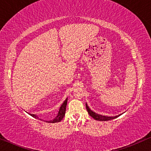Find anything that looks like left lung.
Wrapping results in <instances>:
<instances>
[{
	"instance_id": "1",
	"label": "left lung",
	"mask_w": 151,
	"mask_h": 151,
	"mask_svg": "<svg viewBox=\"0 0 151 151\" xmlns=\"http://www.w3.org/2000/svg\"><path fill=\"white\" fill-rule=\"evenodd\" d=\"M86 105V109H87V111L88 112V113L90 116H91V117H93L94 119H96V120L97 121H109V120H112V119H116L117 118L118 116H121L122 114H119V115H116V116H104V115H102V114H99L98 113H96V112H93V111H91V109H89L88 105L86 103L85 104Z\"/></svg>"
}]
</instances>
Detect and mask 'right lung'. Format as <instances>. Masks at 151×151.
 <instances>
[{
    "label": "right lung",
    "mask_w": 151,
    "mask_h": 151,
    "mask_svg": "<svg viewBox=\"0 0 151 151\" xmlns=\"http://www.w3.org/2000/svg\"><path fill=\"white\" fill-rule=\"evenodd\" d=\"M67 101H68V98H67L66 100H64V102H63V104L61 105V106H60V109H59V111H58V115L55 116V118H54L53 120H50L49 121H47V123H58V122H60V121H61L62 120V119L64 118V116L65 115V112H66V105H67ZM27 113H28V112H27ZM30 115H31L32 116H33L34 118L35 119H39V118L38 117V116L37 114H30L28 113ZM41 120V119H40Z\"/></svg>",
    "instance_id": "add662e5"
}]
</instances>
